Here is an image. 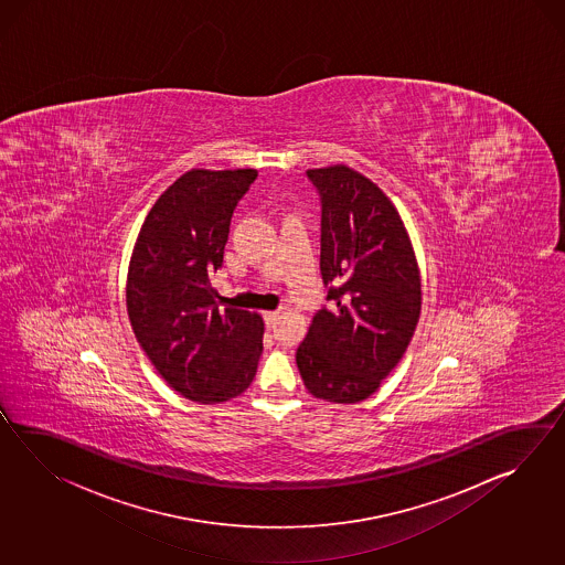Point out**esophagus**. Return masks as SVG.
I'll return each mask as SVG.
<instances>
[{"label": "esophagus", "mask_w": 565, "mask_h": 565, "mask_svg": "<svg viewBox=\"0 0 565 565\" xmlns=\"http://www.w3.org/2000/svg\"><path fill=\"white\" fill-rule=\"evenodd\" d=\"M277 318H279V310H276V312H264V320L267 327H269V324H274Z\"/></svg>", "instance_id": "34e87169"}]
</instances>
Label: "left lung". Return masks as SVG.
Instances as JSON below:
<instances>
[{
  "label": "left lung",
  "mask_w": 565,
  "mask_h": 565,
  "mask_svg": "<svg viewBox=\"0 0 565 565\" xmlns=\"http://www.w3.org/2000/svg\"><path fill=\"white\" fill-rule=\"evenodd\" d=\"M322 204L320 271L332 310H318L296 363L318 399L371 397L402 361L422 312V279L402 216L349 166L306 172Z\"/></svg>",
  "instance_id": "obj_1"
}]
</instances>
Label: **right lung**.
<instances>
[{
	"label": "right lung",
	"mask_w": 565,
	"mask_h": 565,
	"mask_svg": "<svg viewBox=\"0 0 565 565\" xmlns=\"http://www.w3.org/2000/svg\"><path fill=\"white\" fill-rule=\"evenodd\" d=\"M257 170H190L151 206L127 271V313L163 381L190 402L221 403L252 385L264 351L259 313L218 308L231 216Z\"/></svg>",
	"instance_id": "obj_1"
}]
</instances>
